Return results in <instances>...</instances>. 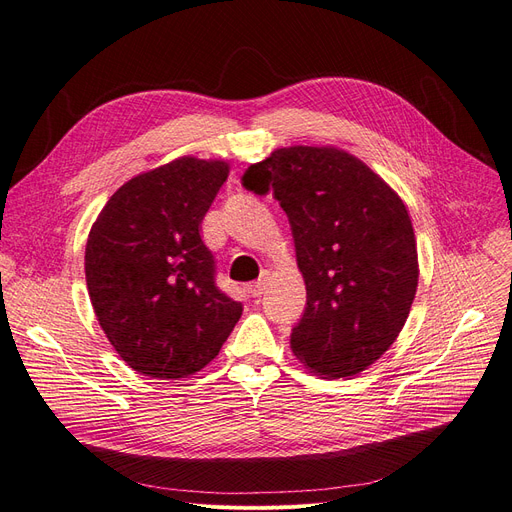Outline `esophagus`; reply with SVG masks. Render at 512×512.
<instances>
[{
	"instance_id": "obj_1",
	"label": "esophagus",
	"mask_w": 512,
	"mask_h": 512,
	"mask_svg": "<svg viewBox=\"0 0 512 512\" xmlns=\"http://www.w3.org/2000/svg\"><path fill=\"white\" fill-rule=\"evenodd\" d=\"M266 287H268V272L263 274L259 280H255L253 285H249V293L253 295V298H261V295L266 293Z\"/></svg>"
}]
</instances>
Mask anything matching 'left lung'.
<instances>
[{"instance_id": "obj_1", "label": "left lung", "mask_w": 512, "mask_h": 512, "mask_svg": "<svg viewBox=\"0 0 512 512\" xmlns=\"http://www.w3.org/2000/svg\"><path fill=\"white\" fill-rule=\"evenodd\" d=\"M244 189L285 210L306 283L291 351L327 378L372 366L398 338L419 283L404 202L364 161L327 146H289L244 172Z\"/></svg>"}]
</instances>
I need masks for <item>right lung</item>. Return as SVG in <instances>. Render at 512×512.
<instances>
[{"instance_id": "add662e5", "label": "right lung", "mask_w": 512, "mask_h": 512, "mask_svg": "<svg viewBox=\"0 0 512 512\" xmlns=\"http://www.w3.org/2000/svg\"><path fill=\"white\" fill-rule=\"evenodd\" d=\"M227 174L225 161L174 159L127 180L91 227L85 274L95 317L144 376L200 372L242 315L214 283V257L200 236Z\"/></svg>"}]
</instances>
